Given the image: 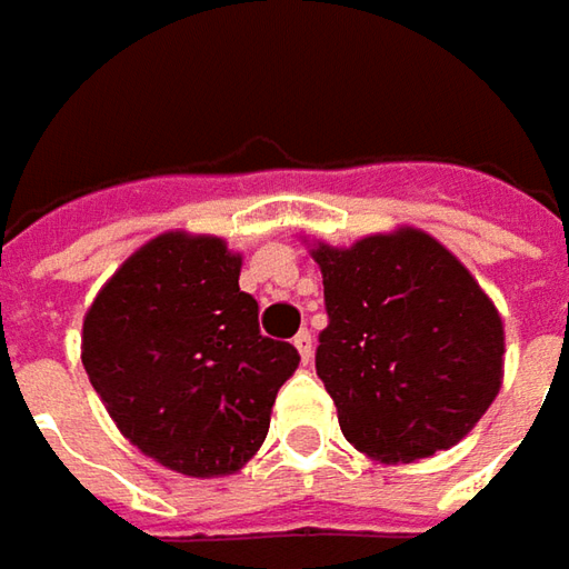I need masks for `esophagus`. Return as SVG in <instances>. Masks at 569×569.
Here are the masks:
<instances>
[{
	"label": "esophagus",
	"mask_w": 569,
	"mask_h": 569,
	"mask_svg": "<svg viewBox=\"0 0 569 569\" xmlns=\"http://www.w3.org/2000/svg\"><path fill=\"white\" fill-rule=\"evenodd\" d=\"M292 343H296V350H299V357H302V362L309 366L311 357H315V337H311L309 328H302V331L296 333V340H292Z\"/></svg>",
	"instance_id": "esophagus-1"
}]
</instances>
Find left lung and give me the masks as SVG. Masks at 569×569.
Returning <instances> with one entry per match:
<instances>
[{
    "label": "left lung",
    "instance_id": "left-lung-1",
    "mask_svg": "<svg viewBox=\"0 0 569 569\" xmlns=\"http://www.w3.org/2000/svg\"><path fill=\"white\" fill-rule=\"evenodd\" d=\"M321 267L328 328L315 369L362 456L410 465L475 430L503 385V318L468 267L401 226L333 248Z\"/></svg>",
    "mask_w": 569,
    "mask_h": 569
}]
</instances>
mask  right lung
I'll list each match as a JSON object with an SVG mask.
<instances>
[{
    "label": "right lung",
    "instance_id": "right-lung-1",
    "mask_svg": "<svg viewBox=\"0 0 569 569\" xmlns=\"http://www.w3.org/2000/svg\"><path fill=\"white\" fill-rule=\"evenodd\" d=\"M222 238L161 232L123 260L82 321V366L142 456L187 478L241 471L267 439L292 343L258 328Z\"/></svg>",
    "mask_w": 569,
    "mask_h": 569
}]
</instances>
